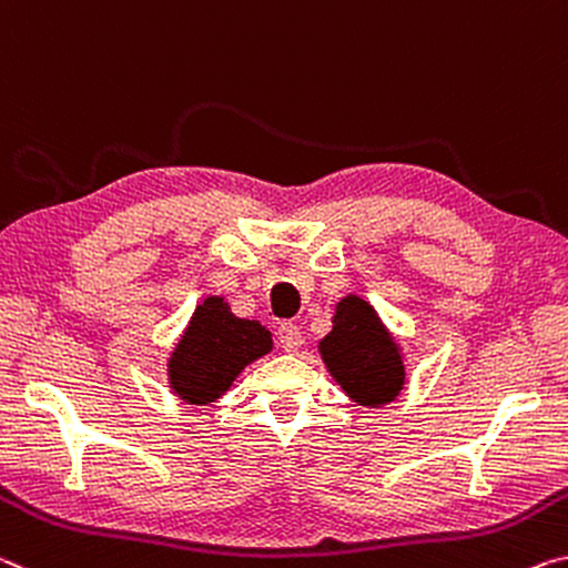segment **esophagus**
<instances>
[{
	"label": "esophagus",
	"mask_w": 568,
	"mask_h": 568,
	"mask_svg": "<svg viewBox=\"0 0 568 568\" xmlns=\"http://www.w3.org/2000/svg\"><path fill=\"white\" fill-rule=\"evenodd\" d=\"M302 342H304L302 329L296 327V324L286 322V324H282V327H278V345L284 347V352H300Z\"/></svg>",
	"instance_id": "1"
}]
</instances>
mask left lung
Masks as SVG:
<instances>
[{
  "mask_svg": "<svg viewBox=\"0 0 568 568\" xmlns=\"http://www.w3.org/2000/svg\"><path fill=\"white\" fill-rule=\"evenodd\" d=\"M320 357L352 403L385 407L405 387V355L375 306L357 294L334 306L332 329L320 339Z\"/></svg>",
  "mask_w": 568,
  "mask_h": 568,
  "instance_id": "obj_1",
  "label": "left lung"
}]
</instances>
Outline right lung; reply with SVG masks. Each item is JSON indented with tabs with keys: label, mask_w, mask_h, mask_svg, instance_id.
Masks as SVG:
<instances>
[{
	"label": "right lung",
	"mask_w": 568,
	"mask_h": 568,
	"mask_svg": "<svg viewBox=\"0 0 568 568\" xmlns=\"http://www.w3.org/2000/svg\"><path fill=\"white\" fill-rule=\"evenodd\" d=\"M272 347V332L262 322L236 317L223 296H206L171 352L169 385L189 405L216 403Z\"/></svg>",
	"instance_id": "add662e5"
}]
</instances>
